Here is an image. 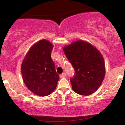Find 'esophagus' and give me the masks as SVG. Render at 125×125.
I'll use <instances>...</instances> for the list:
<instances>
[{
  "mask_svg": "<svg viewBox=\"0 0 125 125\" xmlns=\"http://www.w3.org/2000/svg\"><path fill=\"white\" fill-rule=\"evenodd\" d=\"M60 77H61V78H63V77H66V74L65 73H63L62 74H61V75H60Z\"/></svg>",
  "mask_w": 125,
  "mask_h": 125,
  "instance_id": "1",
  "label": "esophagus"
}]
</instances>
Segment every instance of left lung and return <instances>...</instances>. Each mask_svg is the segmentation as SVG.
I'll list each match as a JSON object with an SVG mask.
<instances>
[{"mask_svg":"<svg viewBox=\"0 0 125 125\" xmlns=\"http://www.w3.org/2000/svg\"><path fill=\"white\" fill-rule=\"evenodd\" d=\"M63 51L75 71L70 80L74 92L87 96L96 91L105 75L104 59L100 52L81 40L64 47Z\"/></svg>","mask_w":125,"mask_h":125,"instance_id":"8db88e82","label":"left lung"}]
</instances>
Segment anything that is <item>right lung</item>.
Returning <instances> with one entry per match:
<instances>
[{
  "instance_id": "obj_1",
  "label": "right lung",
  "mask_w": 125,
  "mask_h": 125,
  "mask_svg": "<svg viewBox=\"0 0 125 125\" xmlns=\"http://www.w3.org/2000/svg\"><path fill=\"white\" fill-rule=\"evenodd\" d=\"M53 48V44L47 40L39 41L31 47L21 63L24 83L36 95H49L56 89L59 79L51 58Z\"/></svg>"
}]
</instances>
